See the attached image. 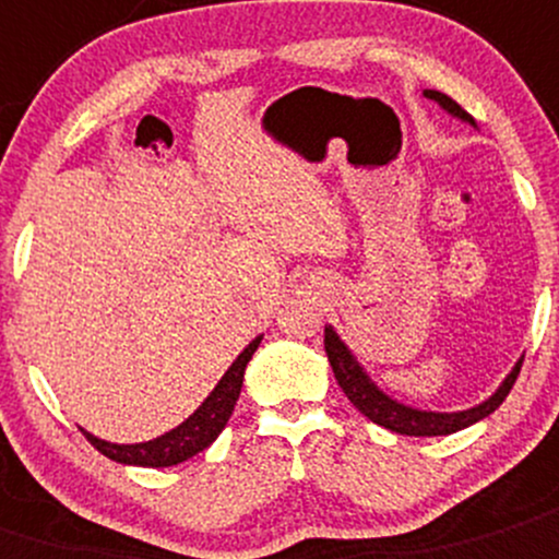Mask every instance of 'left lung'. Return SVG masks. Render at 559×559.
Here are the masks:
<instances>
[{
	"label": "left lung",
	"instance_id": "1",
	"mask_svg": "<svg viewBox=\"0 0 559 559\" xmlns=\"http://www.w3.org/2000/svg\"><path fill=\"white\" fill-rule=\"evenodd\" d=\"M424 97L435 100L442 111H448L451 117L462 119V122L475 124V119L459 106L453 97H448L445 92L437 90H424ZM324 352H328V360L333 366L335 379H338L341 390L346 393V399L362 412V415L371 420V424L382 426V429L395 431V435H406V437H445V435H456V431L467 429V426L478 424L484 417H489L497 406L506 401V395L511 393L513 382L519 377V368H522L524 355L519 357L516 366L511 368L506 379L500 382V388L484 399L480 404L469 406V409H459V412H435V409H417V406L401 404L399 399L384 393L371 377H368L366 368L360 366L355 355H352L349 346L341 341V335L335 333L333 324H324Z\"/></svg>",
	"mask_w": 559,
	"mask_h": 559
}]
</instances>
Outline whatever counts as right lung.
<instances>
[{
  "label": "right lung",
  "instance_id": "add662e5",
  "mask_svg": "<svg viewBox=\"0 0 559 559\" xmlns=\"http://www.w3.org/2000/svg\"><path fill=\"white\" fill-rule=\"evenodd\" d=\"M262 344V335L251 341L246 349L237 355V360L226 368L224 377L218 379V384L213 388V393L202 401V404L193 409V415H188L180 426H175L166 435L155 437L147 442H135V445H119V442H106L100 437L90 435L86 429L84 437L111 462L130 464V467H175V464L188 462L197 453H202L204 448L213 445L218 440L221 431L229 424L231 412H235L237 399H240L242 377H246V366L251 362L253 352Z\"/></svg>",
  "mask_w": 559,
  "mask_h": 559
}]
</instances>
